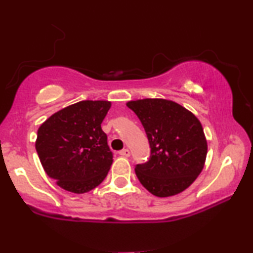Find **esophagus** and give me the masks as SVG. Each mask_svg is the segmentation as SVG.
Returning <instances> with one entry per match:
<instances>
[{"instance_id":"esophagus-1","label":"esophagus","mask_w":253,"mask_h":253,"mask_svg":"<svg viewBox=\"0 0 253 253\" xmlns=\"http://www.w3.org/2000/svg\"><path fill=\"white\" fill-rule=\"evenodd\" d=\"M120 155H122V157H130V150L129 148H123L122 151L119 152Z\"/></svg>"}]
</instances>
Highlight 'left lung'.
I'll list each match as a JSON object with an SVG mask.
<instances>
[{"label": "left lung", "mask_w": 253, "mask_h": 253, "mask_svg": "<svg viewBox=\"0 0 253 253\" xmlns=\"http://www.w3.org/2000/svg\"><path fill=\"white\" fill-rule=\"evenodd\" d=\"M126 106L138 116L146 132L151 154L134 171L152 195L169 197L184 191L202 172L207 141L199 120L178 103L143 99Z\"/></svg>", "instance_id": "1"}]
</instances>
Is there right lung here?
<instances>
[{
    "label": "right lung",
    "mask_w": 253,
    "mask_h": 253,
    "mask_svg": "<svg viewBox=\"0 0 253 253\" xmlns=\"http://www.w3.org/2000/svg\"><path fill=\"white\" fill-rule=\"evenodd\" d=\"M109 101L85 100L61 109L41 124L36 150L46 174L67 191L85 193L108 174L113 152L101 123Z\"/></svg>",
    "instance_id": "1"
}]
</instances>
